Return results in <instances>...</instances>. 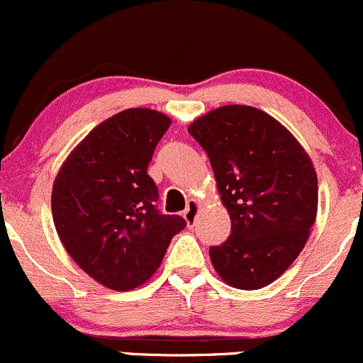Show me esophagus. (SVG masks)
I'll return each instance as SVG.
<instances>
[{"label": "esophagus", "instance_id": "1", "mask_svg": "<svg viewBox=\"0 0 363 363\" xmlns=\"http://www.w3.org/2000/svg\"><path fill=\"white\" fill-rule=\"evenodd\" d=\"M197 213H199V203H197V201H194V199L189 201L185 211H183V218H185L186 225H192V223L196 222Z\"/></svg>", "mask_w": 363, "mask_h": 363}]
</instances>
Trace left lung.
Returning <instances> with one entry per match:
<instances>
[{"label": "left lung", "mask_w": 363, "mask_h": 363, "mask_svg": "<svg viewBox=\"0 0 363 363\" xmlns=\"http://www.w3.org/2000/svg\"><path fill=\"white\" fill-rule=\"evenodd\" d=\"M189 133L208 154L230 216V236L209 248L213 267L234 289H264L308 241L318 209L315 166L286 127L253 106L216 108Z\"/></svg>", "instance_id": "1"}]
</instances>
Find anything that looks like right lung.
I'll return each instance as SVG.
<instances>
[{
    "label": "right lung",
    "instance_id": "add662e5",
    "mask_svg": "<svg viewBox=\"0 0 363 363\" xmlns=\"http://www.w3.org/2000/svg\"><path fill=\"white\" fill-rule=\"evenodd\" d=\"M171 118L129 108L96 125L68 155L52 189V216L66 252L110 290H133L159 269L186 222L157 209L148 164Z\"/></svg>",
    "mask_w": 363,
    "mask_h": 363
}]
</instances>
